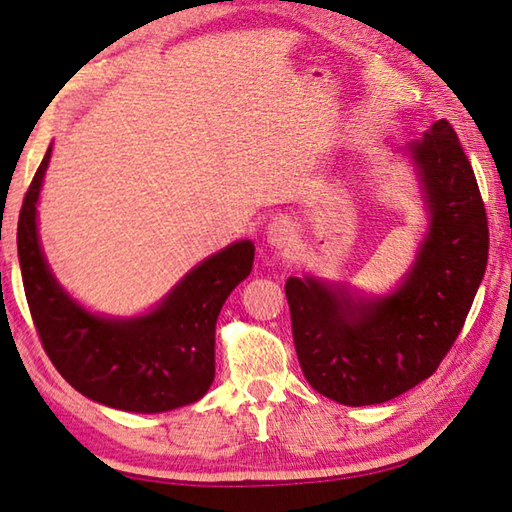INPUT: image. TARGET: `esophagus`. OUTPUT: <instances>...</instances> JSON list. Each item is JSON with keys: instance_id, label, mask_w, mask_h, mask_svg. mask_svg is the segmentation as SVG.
<instances>
[{"instance_id": "obj_1", "label": "esophagus", "mask_w": 512, "mask_h": 512, "mask_svg": "<svg viewBox=\"0 0 512 512\" xmlns=\"http://www.w3.org/2000/svg\"><path fill=\"white\" fill-rule=\"evenodd\" d=\"M296 239V230H293V223L287 219H277L268 225V244L275 248H287L291 241Z\"/></svg>"}]
</instances>
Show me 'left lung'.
I'll list each match as a JSON object with an SVG mask.
<instances>
[{
	"mask_svg": "<svg viewBox=\"0 0 512 512\" xmlns=\"http://www.w3.org/2000/svg\"><path fill=\"white\" fill-rule=\"evenodd\" d=\"M409 153L431 228L402 287L372 302L311 277L284 287L302 372L320 395L348 406L388 402L436 372L488 264V216L452 124L438 119Z\"/></svg>",
	"mask_w": 512,
	"mask_h": 512,
	"instance_id": "8db88e82",
	"label": "left lung"
}]
</instances>
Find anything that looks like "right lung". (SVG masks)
Returning a JSON list of instances; mask_svg holds the SVG:
<instances>
[{
  "instance_id": "obj_1",
  "label": "right lung",
  "mask_w": 512,
  "mask_h": 512,
  "mask_svg": "<svg viewBox=\"0 0 512 512\" xmlns=\"http://www.w3.org/2000/svg\"><path fill=\"white\" fill-rule=\"evenodd\" d=\"M51 146L17 221L24 293L47 357L69 386L121 411L160 413L192 404L214 379V327L225 298L253 268L255 246L239 241L205 259L151 314L99 318L67 296L38 244L36 203Z\"/></svg>"
}]
</instances>
